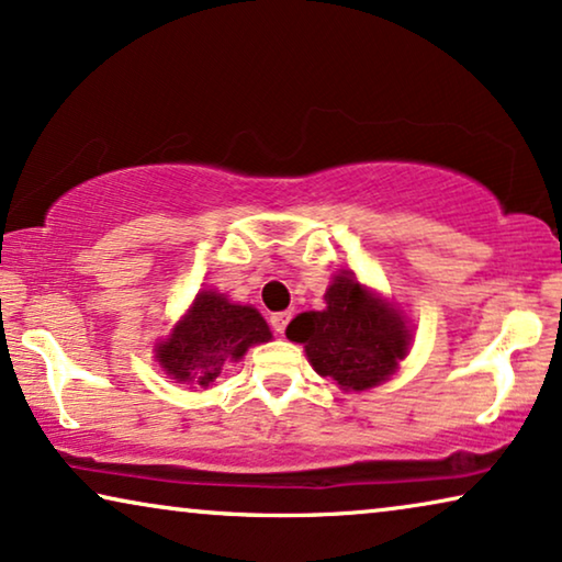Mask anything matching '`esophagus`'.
I'll list each match as a JSON object with an SVG mask.
<instances>
[{"mask_svg": "<svg viewBox=\"0 0 562 562\" xmlns=\"http://www.w3.org/2000/svg\"><path fill=\"white\" fill-rule=\"evenodd\" d=\"M289 319H291V312H276V314H271V327L279 335H283V329H286Z\"/></svg>", "mask_w": 562, "mask_h": 562, "instance_id": "esophagus-1", "label": "esophagus"}]
</instances>
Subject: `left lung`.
Listing matches in <instances>:
<instances>
[{
	"label": "left lung",
	"mask_w": 562,
	"mask_h": 562,
	"mask_svg": "<svg viewBox=\"0 0 562 562\" xmlns=\"http://www.w3.org/2000/svg\"><path fill=\"white\" fill-rule=\"evenodd\" d=\"M325 302L322 312H302L286 327L289 340L304 345L314 371L342 391H366L391 379L412 342L402 312L348 271L335 276Z\"/></svg>",
	"instance_id": "obj_1"
}]
</instances>
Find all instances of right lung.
I'll return each mask as SVG.
<instances>
[{
  "instance_id": "obj_1",
  "label": "right lung",
  "mask_w": 562,
  "mask_h": 562,
  "mask_svg": "<svg viewBox=\"0 0 562 562\" xmlns=\"http://www.w3.org/2000/svg\"><path fill=\"white\" fill-rule=\"evenodd\" d=\"M268 340L271 329L258 310L233 304L217 291H199L168 340L156 345V360L173 381L210 389L222 368L237 363L250 345Z\"/></svg>"
}]
</instances>
